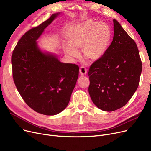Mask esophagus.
I'll list each match as a JSON object with an SVG mask.
<instances>
[{
  "instance_id": "esophagus-1",
  "label": "esophagus",
  "mask_w": 151,
  "mask_h": 151,
  "mask_svg": "<svg viewBox=\"0 0 151 151\" xmlns=\"http://www.w3.org/2000/svg\"><path fill=\"white\" fill-rule=\"evenodd\" d=\"M80 75L82 76L86 75L87 74V69L84 67H81L80 68Z\"/></svg>"
}]
</instances>
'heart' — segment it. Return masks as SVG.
<instances>
[{
    "instance_id": "heart-1",
    "label": "heart",
    "mask_w": 151,
    "mask_h": 151,
    "mask_svg": "<svg viewBox=\"0 0 151 151\" xmlns=\"http://www.w3.org/2000/svg\"><path fill=\"white\" fill-rule=\"evenodd\" d=\"M111 38V30L105 23L86 20L72 29L68 36L67 52L72 58L79 53L75 48H81L83 56L89 60L100 59L106 51Z\"/></svg>"
}]
</instances>
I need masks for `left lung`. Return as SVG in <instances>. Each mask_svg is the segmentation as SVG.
Listing matches in <instances>:
<instances>
[{
	"label": "left lung",
	"instance_id": "obj_1",
	"mask_svg": "<svg viewBox=\"0 0 151 151\" xmlns=\"http://www.w3.org/2000/svg\"><path fill=\"white\" fill-rule=\"evenodd\" d=\"M113 24L111 43L92 63L88 72L92 101L105 111H113L126 105L138 88L142 71L135 42L116 19Z\"/></svg>",
	"mask_w": 151,
	"mask_h": 151
}]
</instances>
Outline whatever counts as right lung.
<instances>
[{
    "label": "right lung",
    "instance_id": "1",
    "mask_svg": "<svg viewBox=\"0 0 151 151\" xmlns=\"http://www.w3.org/2000/svg\"><path fill=\"white\" fill-rule=\"evenodd\" d=\"M59 14L28 30L12 55L13 78L21 96L30 108L47 116L67 107L79 75L78 65L62 63L37 46L36 40Z\"/></svg>",
    "mask_w": 151,
    "mask_h": 151
}]
</instances>
